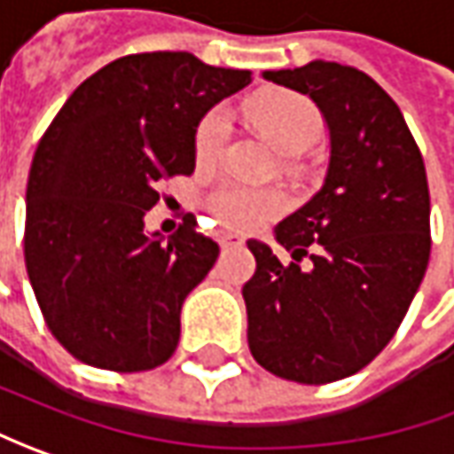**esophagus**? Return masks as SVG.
<instances>
[{
    "mask_svg": "<svg viewBox=\"0 0 454 454\" xmlns=\"http://www.w3.org/2000/svg\"><path fill=\"white\" fill-rule=\"evenodd\" d=\"M246 239L239 236V233H226L223 239H221V248H241Z\"/></svg>",
    "mask_w": 454,
    "mask_h": 454,
    "instance_id": "obj_1",
    "label": "esophagus"
}]
</instances>
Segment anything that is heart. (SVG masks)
<instances>
[{
    "mask_svg": "<svg viewBox=\"0 0 454 454\" xmlns=\"http://www.w3.org/2000/svg\"><path fill=\"white\" fill-rule=\"evenodd\" d=\"M248 120L263 137L281 153H301L321 135L324 120L317 105L304 95L271 90L261 92L243 105ZM231 137V118L226 107H213L200 120L196 133V158L200 165L221 160ZM289 198L278 188H251V185H223L208 200L211 213L228 228L251 231L286 211Z\"/></svg>",
    "mask_w": 454,
    "mask_h": 454,
    "instance_id": "obj_1",
    "label": "heart"
}]
</instances>
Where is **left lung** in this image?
I'll return each instance as SVG.
<instances>
[{
  "label": "left lung",
  "mask_w": 454,
  "mask_h": 454,
  "mask_svg": "<svg viewBox=\"0 0 454 454\" xmlns=\"http://www.w3.org/2000/svg\"><path fill=\"white\" fill-rule=\"evenodd\" d=\"M263 77L317 102L329 168L319 193L274 228L289 263L248 241L256 256L243 286L248 349L281 380L336 382L389 344L422 284L432 246L427 173L397 102L364 72L314 59Z\"/></svg>",
  "instance_id": "obj_1"
}]
</instances>
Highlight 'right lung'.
<instances>
[{
	"mask_svg": "<svg viewBox=\"0 0 454 454\" xmlns=\"http://www.w3.org/2000/svg\"><path fill=\"white\" fill-rule=\"evenodd\" d=\"M251 82L191 52L105 65L42 135L27 180L24 261L44 321L90 367H160L180 309L218 258L188 213L173 236L145 233L158 185L196 168L198 122Z\"/></svg>",
	"mask_w": 454,
	"mask_h": 454,
	"instance_id": "right-lung-1",
	"label": "right lung"
}]
</instances>
